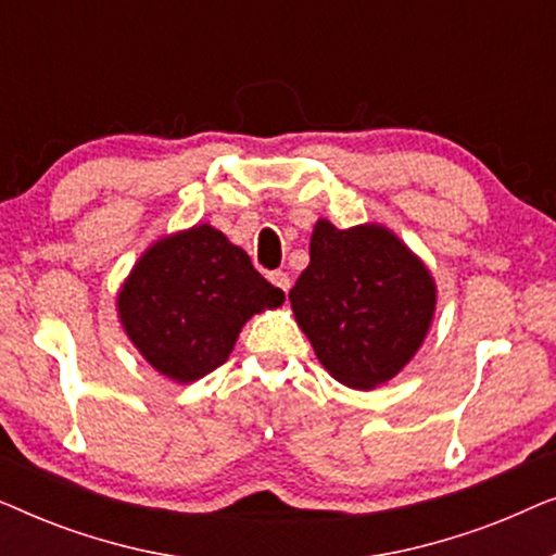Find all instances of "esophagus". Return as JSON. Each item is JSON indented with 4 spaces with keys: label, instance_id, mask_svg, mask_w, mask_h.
<instances>
[{
    "label": "esophagus",
    "instance_id": "1",
    "mask_svg": "<svg viewBox=\"0 0 556 556\" xmlns=\"http://www.w3.org/2000/svg\"><path fill=\"white\" fill-rule=\"evenodd\" d=\"M268 278H270V283L278 286L283 293H288V288H291V276H288V273H283V270H273Z\"/></svg>",
    "mask_w": 556,
    "mask_h": 556
}]
</instances>
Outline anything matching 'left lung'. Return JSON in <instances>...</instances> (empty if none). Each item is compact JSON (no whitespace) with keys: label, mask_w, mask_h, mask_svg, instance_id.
Wrapping results in <instances>:
<instances>
[{"label":"left lung","mask_w":556,"mask_h":556,"mask_svg":"<svg viewBox=\"0 0 556 556\" xmlns=\"http://www.w3.org/2000/svg\"><path fill=\"white\" fill-rule=\"evenodd\" d=\"M308 253L288 293L295 321L333 379L375 390L413 359L430 329V270L379 225L339 230L318 219Z\"/></svg>","instance_id":"obj_1"}]
</instances>
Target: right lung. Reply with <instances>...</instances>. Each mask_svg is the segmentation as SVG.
Returning a JSON list of instances; mask_svg holds the SVG:
<instances>
[{
	"instance_id": "obj_1",
	"label": "right lung",
	"mask_w": 556,
	"mask_h": 556,
	"mask_svg": "<svg viewBox=\"0 0 556 556\" xmlns=\"http://www.w3.org/2000/svg\"><path fill=\"white\" fill-rule=\"evenodd\" d=\"M283 301L245 250L197 225L141 255L118 293V316L143 359L187 384L227 362L250 316Z\"/></svg>"
}]
</instances>
